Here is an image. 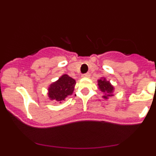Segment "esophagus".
Returning a JSON list of instances; mask_svg holds the SVG:
<instances>
[{"label":"esophagus","instance_id":"obj_1","mask_svg":"<svg viewBox=\"0 0 156 156\" xmlns=\"http://www.w3.org/2000/svg\"><path fill=\"white\" fill-rule=\"evenodd\" d=\"M83 77H84V78H90V73H86L83 75Z\"/></svg>","mask_w":156,"mask_h":156}]
</instances>
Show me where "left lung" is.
Instances as JSON below:
<instances>
[{"mask_svg": "<svg viewBox=\"0 0 156 156\" xmlns=\"http://www.w3.org/2000/svg\"><path fill=\"white\" fill-rule=\"evenodd\" d=\"M97 88L99 90L101 91L103 94L102 97L105 100H108V98L114 96L115 87L110 83L109 81H107L105 77H102L100 79L97 80Z\"/></svg>", "mask_w": 156, "mask_h": 156, "instance_id": "left-lung-1", "label": "left lung"}]
</instances>
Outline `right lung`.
Wrapping results in <instances>:
<instances>
[{
  "label": "right lung",
  "instance_id": "1",
  "mask_svg": "<svg viewBox=\"0 0 156 156\" xmlns=\"http://www.w3.org/2000/svg\"><path fill=\"white\" fill-rule=\"evenodd\" d=\"M76 82L74 78L64 74L61 75L57 81H54L48 86V96L52 101L59 102L65 100L68 96H71L74 92Z\"/></svg>",
  "mask_w": 156,
  "mask_h": 156
}]
</instances>
